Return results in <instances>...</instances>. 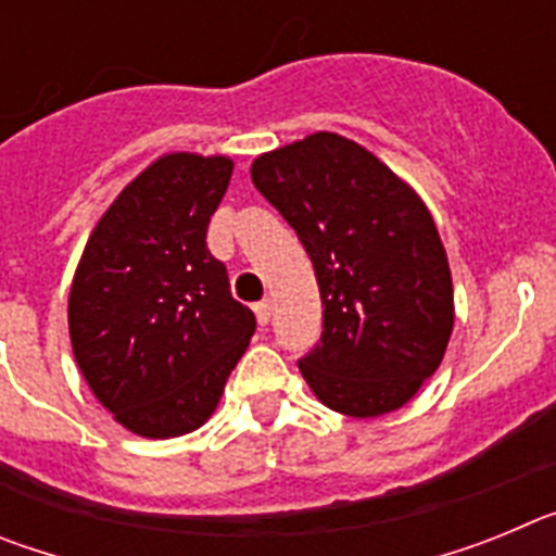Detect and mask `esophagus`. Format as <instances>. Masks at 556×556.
<instances>
[{
  "label": "esophagus",
  "instance_id": "esophagus-1",
  "mask_svg": "<svg viewBox=\"0 0 556 556\" xmlns=\"http://www.w3.org/2000/svg\"><path fill=\"white\" fill-rule=\"evenodd\" d=\"M255 317H258V323H262V326H267L269 317H273V301L255 303Z\"/></svg>",
  "mask_w": 556,
  "mask_h": 556
}]
</instances>
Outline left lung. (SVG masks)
<instances>
[{"mask_svg": "<svg viewBox=\"0 0 556 556\" xmlns=\"http://www.w3.org/2000/svg\"><path fill=\"white\" fill-rule=\"evenodd\" d=\"M255 189L281 211L314 264L320 345L298 362L323 404L381 417L409 404L454 331L448 255L404 178L339 132L264 152Z\"/></svg>", "mask_w": 556, "mask_h": 556, "instance_id": "8db88e82", "label": "left lung"}]
</instances>
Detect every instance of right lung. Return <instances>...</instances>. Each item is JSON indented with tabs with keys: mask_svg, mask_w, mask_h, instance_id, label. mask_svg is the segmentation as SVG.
I'll list each match as a JSON object with an SVG mask.
<instances>
[{
	"mask_svg": "<svg viewBox=\"0 0 556 556\" xmlns=\"http://www.w3.org/2000/svg\"><path fill=\"white\" fill-rule=\"evenodd\" d=\"M230 172L228 155L155 159L108 205L75 269L77 367L113 420L147 440L200 429L255 331L205 248Z\"/></svg>",
	"mask_w": 556,
	"mask_h": 556,
	"instance_id": "right-lung-1",
	"label": "right lung"
}]
</instances>
